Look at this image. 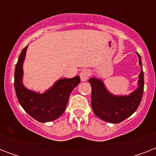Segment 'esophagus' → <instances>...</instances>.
<instances>
[{
    "mask_svg": "<svg viewBox=\"0 0 156 156\" xmlns=\"http://www.w3.org/2000/svg\"><path fill=\"white\" fill-rule=\"evenodd\" d=\"M89 76H90V71L88 69H83V70L81 71L80 78L82 82H86L89 78Z\"/></svg>",
    "mask_w": 156,
    "mask_h": 156,
    "instance_id": "obj_1",
    "label": "esophagus"
}]
</instances>
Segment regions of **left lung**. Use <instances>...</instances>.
I'll list each match as a JSON object with an SVG mask.
<instances>
[{
    "instance_id": "left-lung-1",
    "label": "left lung",
    "mask_w": 156,
    "mask_h": 156,
    "mask_svg": "<svg viewBox=\"0 0 156 156\" xmlns=\"http://www.w3.org/2000/svg\"><path fill=\"white\" fill-rule=\"evenodd\" d=\"M141 67L138 75V87L127 95H115L107 89L104 82L96 77H91V107L93 112L101 120L109 123H120L130 116L140 104L144 88V75L140 55L137 52Z\"/></svg>"
}]
</instances>
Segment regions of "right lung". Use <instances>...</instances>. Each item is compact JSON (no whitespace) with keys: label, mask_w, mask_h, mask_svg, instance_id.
I'll list each match as a JSON object with an SVG mask.
<instances>
[{"label":"right lung","mask_w":156,"mask_h":156,"mask_svg":"<svg viewBox=\"0 0 156 156\" xmlns=\"http://www.w3.org/2000/svg\"><path fill=\"white\" fill-rule=\"evenodd\" d=\"M28 45L18 57L14 71V88L23 108L36 121L44 123L56 120L62 115L72 90L80 83L79 76L61 78L44 93L29 90L23 85V63Z\"/></svg>","instance_id":"1"}]
</instances>
